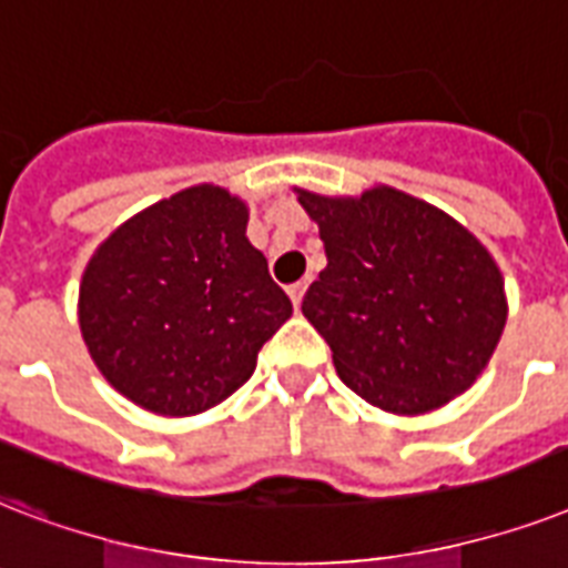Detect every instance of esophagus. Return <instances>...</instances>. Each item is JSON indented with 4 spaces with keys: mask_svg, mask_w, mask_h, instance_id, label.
I'll return each mask as SVG.
<instances>
[{
    "mask_svg": "<svg viewBox=\"0 0 568 568\" xmlns=\"http://www.w3.org/2000/svg\"><path fill=\"white\" fill-rule=\"evenodd\" d=\"M305 290H307V284H305V281H298V284H293V287H290L287 290V293H290V298H293V305H302V296H305Z\"/></svg>",
    "mask_w": 568,
    "mask_h": 568,
    "instance_id": "1",
    "label": "esophagus"
}]
</instances>
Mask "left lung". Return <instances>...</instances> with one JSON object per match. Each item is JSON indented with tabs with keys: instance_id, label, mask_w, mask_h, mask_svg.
<instances>
[{
	"instance_id": "obj_1",
	"label": "left lung",
	"mask_w": 568,
	"mask_h": 568,
	"mask_svg": "<svg viewBox=\"0 0 568 568\" xmlns=\"http://www.w3.org/2000/svg\"><path fill=\"white\" fill-rule=\"evenodd\" d=\"M325 266L302 314L334 367L373 406L420 415L463 394L507 323L504 281L463 224L397 189L362 197L298 192Z\"/></svg>"
}]
</instances>
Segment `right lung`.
I'll use <instances>...</instances> for the list:
<instances>
[{"label":"right lung","instance_id":"obj_1","mask_svg":"<svg viewBox=\"0 0 568 568\" xmlns=\"http://www.w3.org/2000/svg\"><path fill=\"white\" fill-rule=\"evenodd\" d=\"M248 210L192 186L121 224L88 263L79 325L94 364L148 412L186 417L252 379L293 302L245 236Z\"/></svg>","mask_w":568,"mask_h":568}]
</instances>
